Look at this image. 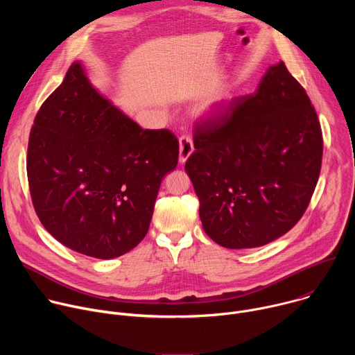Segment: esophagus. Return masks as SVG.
Listing matches in <instances>:
<instances>
[{
	"instance_id": "34e87169",
	"label": "esophagus",
	"mask_w": 355,
	"mask_h": 355,
	"mask_svg": "<svg viewBox=\"0 0 355 355\" xmlns=\"http://www.w3.org/2000/svg\"><path fill=\"white\" fill-rule=\"evenodd\" d=\"M192 153H193V143H192L191 137L181 136L180 137V156H178L180 163L184 164L191 157Z\"/></svg>"
}]
</instances>
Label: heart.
<instances>
[{
	"instance_id": "b5f03b06",
	"label": "heart",
	"mask_w": 355,
	"mask_h": 355,
	"mask_svg": "<svg viewBox=\"0 0 355 355\" xmlns=\"http://www.w3.org/2000/svg\"><path fill=\"white\" fill-rule=\"evenodd\" d=\"M233 96L234 95L230 87L227 85L220 87L216 91L207 95L205 98H202L196 104L195 111L202 118H208V119L216 118L226 111L227 105L232 103Z\"/></svg>"
}]
</instances>
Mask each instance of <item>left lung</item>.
Here are the masks:
<instances>
[{"instance_id":"left-lung-1","label":"left lung","mask_w":355,"mask_h":355,"mask_svg":"<svg viewBox=\"0 0 355 355\" xmlns=\"http://www.w3.org/2000/svg\"><path fill=\"white\" fill-rule=\"evenodd\" d=\"M185 171L205 233L226 248L264 245L305 214L319 180L323 139L315 108L284 62L226 114L199 123Z\"/></svg>"}]
</instances>
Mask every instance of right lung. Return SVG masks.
I'll use <instances>...</instances> for the list:
<instances>
[{"label":"right lung","mask_w":355,"mask_h":355,"mask_svg":"<svg viewBox=\"0 0 355 355\" xmlns=\"http://www.w3.org/2000/svg\"><path fill=\"white\" fill-rule=\"evenodd\" d=\"M177 163L170 130L141 129L74 62L35 118L26 170L44 229L80 254L110 260L144 239Z\"/></svg>","instance_id":"add662e5"}]
</instances>
